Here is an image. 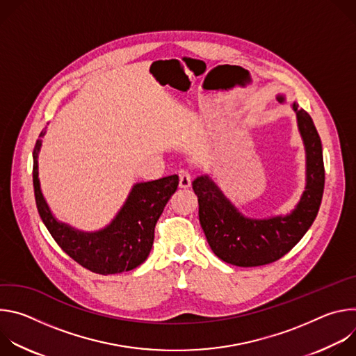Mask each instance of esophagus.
Instances as JSON below:
<instances>
[{
  "instance_id": "obj_1",
  "label": "esophagus",
  "mask_w": 356,
  "mask_h": 356,
  "mask_svg": "<svg viewBox=\"0 0 356 356\" xmlns=\"http://www.w3.org/2000/svg\"><path fill=\"white\" fill-rule=\"evenodd\" d=\"M190 184H191L190 173L187 170H184V169H180L179 170V186L181 188H187V187H190Z\"/></svg>"
}]
</instances>
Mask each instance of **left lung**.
<instances>
[{
	"label": "left lung",
	"mask_w": 356,
	"mask_h": 356,
	"mask_svg": "<svg viewBox=\"0 0 356 356\" xmlns=\"http://www.w3.org/2000/svg\"><path fill=\"white\" fill-rule=\"evenodd\" d=\"M276 99L286 104V95ZM306 152V186L287 214L262 218L245 216L225 195L214 179L204 173L193 180L198 197V218L210 248L231 265L250 268L280 259L314 222L324 193L323 146L312 117L297 103L290 104Z\"/></svg>",
	"instance_id": "left-lung-1"
}]
</instances>
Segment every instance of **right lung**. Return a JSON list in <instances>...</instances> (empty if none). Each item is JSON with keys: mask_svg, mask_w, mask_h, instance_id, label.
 I'll use <instances>...</instances> for the list:
<instances>
[{"mask_svg": "<svg viewBox=\"0 0 356 356\" xmlns=\"http://www.w3.org/2000/svg\"><path fill=\"white\" fill-rule=\"evenodd\" d=\"M44 134L40 132L33 149V191L38 213L50 235L72 259L94 273L115 275L138 268L149 257L155 225L179 186V176L134 183L124 204L106 227L79 229L58 220L42 193L39 152Z\"/></svg>", "mask_w": 356, "mask_h": 356, "instance_id": "right-lung-1", "label": "right lung"}]
</instances>
